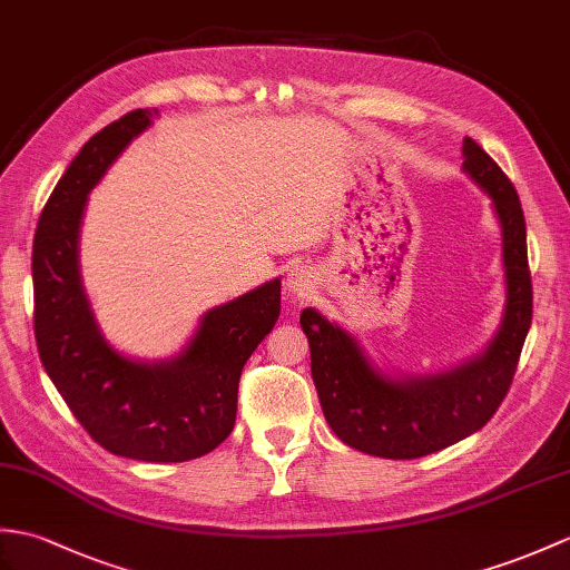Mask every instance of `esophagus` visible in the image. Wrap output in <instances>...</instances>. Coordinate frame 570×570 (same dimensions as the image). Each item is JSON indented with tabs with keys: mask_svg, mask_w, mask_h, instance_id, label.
Listing matches in <instances>:
<instances>
[{
	"mask_svg": "<svg viewBox=\"0 0 570 570\" xmlns=\"http://www.w3.org/2000/svg\"><path fill=\"white\" fill-rule=\"evenodd\" d=\"M313 284H315V274L308 267H303V264H294V267L286 272V288L294 296H306L313 288Z\"/></svg>",
	"mask_w": 570,
	"mask_h": 570,
	"instance_id": "1",
	"label": "esophagus"
}]
</instances>
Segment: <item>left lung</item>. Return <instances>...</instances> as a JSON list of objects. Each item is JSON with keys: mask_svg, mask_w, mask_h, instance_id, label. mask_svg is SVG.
I'll return each instance as SVG.
<instances>
[{"mask_svg": "<svg viewBox=\"0 0 570 570\" xmlns=\"http://www.w3.org/2000/svg\"><path fill=\"white\" fill-rule=\"evenodd\" d=\"M461 171L488 198L500 228L505 303L493 340L469 360L434 374H403L376 362L352 330L303 308L311 374L323 415L342 442L381 459H417L466 440L493 417L505 399L524 337L532 325V279L527 228L510 179L464 138Z\"/></svg>", "mask_w": 570, "mask_h": 570, "instance_id": "left-lung-1", "label": "left lung"}]
</instances>
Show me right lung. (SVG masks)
Masks as SVG:
<instances>
[{
	"mask_svg": "<svg viewBox=\"0 0 570 570\" xmlns=\"http://www.w3.org/2000/svg\"><path fill=\"white\" fill-rule=\"evenodd\" d=\"M157 109L130 111L77 153L52 189L33 240V330L50 381L82 428L116 456L198 459L235 428L237 383L282 313V279L208 308L179 352L138 360L104 335L79 269V233L91 189Z\"/></svg>",
	"mask_w": 570,
	"mask_h": 570,
	"instance_id": "1",
	"label": "right lung"
}]
</instances>
